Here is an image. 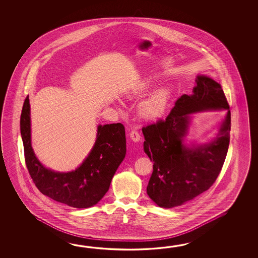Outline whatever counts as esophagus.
Masks as SVG:
<instances>
[{
    "instance_id": "esophagus-1",
    "label": "esophagus",
    "mask_w": 258,
    "mask_h": 258,
    "mask_svg": "<svg viewBox=\"0 0 258 258\" xmlns=\"http://www.w3.org/2000/svg\"><path fill=\"white\" fill-rule=\"evenodd\" d=\"M130 137H131V139L134 142H138L141 139V134H140V132L138 131V130L134 129L130 133Z\"/></svg>"
}]
</instances>
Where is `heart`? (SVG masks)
Returning <instances> with one entry per match:
<instances>
[{
	"mask_svg": "<svg viewBox=\"0 0 258 258\" xmlns=\"http://www.w3.org/2000/svg\"><path fill=\"white\" fill-rule=\"evenodd\" d=\"M149 88V84L146 83L143 86L139 94L143 93ZM170 99V92L168 89L160 88L155 91L148 99H146L140 106V113L148 120L157 119L163 114L166 106Z\"/></svg>",
	"mask_w": 258,
	"mask_h": 258,
	"instance_id": "1",
	"label": "heart"
}]
</instances>
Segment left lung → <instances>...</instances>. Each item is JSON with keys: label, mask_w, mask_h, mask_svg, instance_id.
<instances>
[{"label": "left lung", "mask_w": 258, "mask_h": 258, "mask_svg": "<svg viewBox=\"0 0 258 258\" xmlns=\"http://www.w3.org/2000/svg\"><path fill=\"white\" fill-rule=\"evenodd\" d=\"M192 94L182 95L165 119L142 128L144 150L153 161L147 187L148 197L160 208L181 206L209 190L220 173L230 144V112L214 141L198 148L182 144L189 114L197 111L230 109L219 83L198 76Z\"/></svg>", "instance_id": "1"}]
</instances>
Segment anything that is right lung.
Returning <instances> with one entry per match:
<instances>
[{"label": "right lung", "instance_id": "1", "mask_svg": "<svg viewBox=\"0 0 258 258\" xmlns=\"http://www.w3.org/2000/svg\"><path fill=\"white\" fill-rule=\"evenodd\" d=\"M28 96L23 105L20 131L25 161L30 177L40 192L57 202L77 209L90 208L110 188V181L125 157V130L121 122L99 125L98 138L88 158L77 170L60 173L40 164L31 148Z\"/></svg>", "mask_w": 258, "mask_h": 258}]
</instances>
